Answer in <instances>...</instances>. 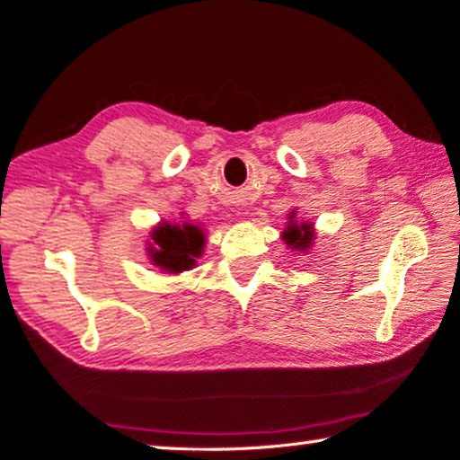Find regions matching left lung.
<instances>
[{
	"instance_id": "left-lung-1",
	"label": "left lung",
	"mask_w": 460,
	"mask_h": 460,
	"mask_svg": "<svg viewBox=\"0 0 460 460\" xmlns=\"http://www.w3.org/2000/svg\"><path fill=\"white\" fill-rule=\"evenodd\" d=\"M295 218V217H290ZM284 242H287L288 245H293L295 250H305V247L311 245V239H313V231H311V225L307 223H301V227H296L295 223L288 225V229L284 231L282 235Z\"/></svg>"
}]
</instances>
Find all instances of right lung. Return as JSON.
I'll use <instances>...</instances> for the list:
<instances>
[{
	"label": "right lung",
	"instance_id": "right-lung-1",
	"mask_svg": "<svg viewBox=\"0 0 460 460\" xmlns=\"http://www.w3.org/2000/svg\"><path fill=\"white\" fill-rule=\"evenodd\" d=\"M151 239L153 264L173 274L190 270L194 266V258L200 256L204 245L202 231L190 223L159 225L157 229H153Z\"/></svg>",
	"mask_w": 460,
	"mask_h": 460
}]
</instances>
